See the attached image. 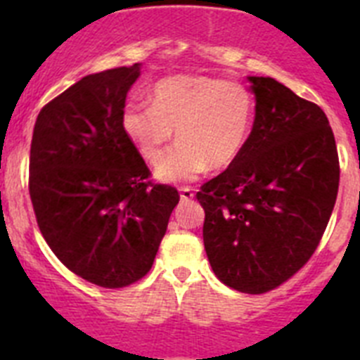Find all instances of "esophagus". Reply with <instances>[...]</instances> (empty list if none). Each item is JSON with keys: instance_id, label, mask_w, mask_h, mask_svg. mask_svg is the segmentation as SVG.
<instances>
[{"instance_id": "esophagus-1", "label": "esophagus", "mask_w": 360, "mask_h": 360, "mask_svg": "<svg viewBox=\"0 0 360 360\" xmlns=\"http://www.w3.org/2000/svg\"><path fill=\"white\" fill-rule=\"evenodd\" d=\"M195 198V193L191 187H180V200L182 202H189V200Z\"/></svg>"}]
</instances>
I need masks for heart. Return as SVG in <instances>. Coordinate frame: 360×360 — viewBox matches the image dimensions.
Masks as SVG:
<instances>
[{
	"label": "heart",
	"instance_id": "1",
	"mask_svg": "<svg viewBox=\"0 0 360 360\" xmlns=\"http://www.w3.org/2000/svg\"><path fill=\"white\" fill-rule=\"evenodd\" d=\"M149 103L126 104L120 124L148 162L162 157L174 129L178 144L155 167L160 182H191L209 167H229L249 141L254 97L241 82L169 75L153 84Z\"/></svg>",
	"mask_w": 360,
	"mask_h": 360
}]
</instances>
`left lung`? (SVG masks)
Wrapping results in <instances>:
<instances>
[{"label":"left lung","mask_w":360,"mask_h":360,"mask_svg":"<svg viewBox=\"0 0 360 360\" xmlns=\"http://www.w3.org/2000/svg\"><path fill=\"white\" fill-rule=\"evenodd\" d=\"M256 117L234 164L196 193L216 278L265 294L316 252L339 189V157L317 104L272 77H247Z\"/></svg>","instance_id":"obj_1"}]
</instances>
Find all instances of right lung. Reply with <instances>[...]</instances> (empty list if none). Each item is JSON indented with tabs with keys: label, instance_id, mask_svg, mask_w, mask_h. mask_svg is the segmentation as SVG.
<instances>
[{
	"label": "right lung",
	"instance_id": "1",
	"mask_svg": "<svg viewBox=\"0 0 360 360\" xmlns=\"http://www.w3.org/2000/svg\"><path fill=\"white\" fill-rule=\"evenodd\" d=\"M141 63L86 75L37 115L30 146L32 205L61 263L104 288H122L151 269L178 191L151 184L122 131L126 95Z\"/></svg>",
	"mask_w": 360,
	"mask_h": 360
}]
</instances>
